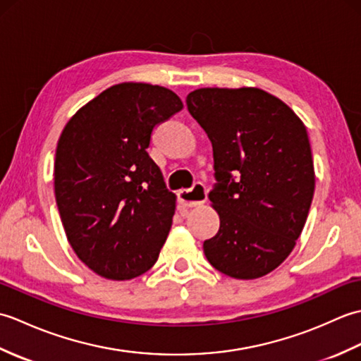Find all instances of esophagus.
<instances>
[{
	"instance_id": "34e87169",
	"label": "esophagus",
	"mask_w": 361,
	"mask_h": 361,
	"mask_svg": "<svg viewBox=\"0 0 361 361\" xmlns=\"http://www.w3.org/2000/svg\"><path fill=\"white\" fill-rule=\"evenodd\" d=\"M208 198V194H206V189L200 183L194 185L192 189H183L178 192V203L185 206V208H194V206H198L206 202Z\"/></svg>"
}]
</instances>
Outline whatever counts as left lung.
I'll return each instance as SVG.
<instances>
[{"label": "left lung", "mask_w": 361, "mask_h": 361, "mask_svg": "<svg viewBox=\"0 0 361 361\" xmlns=\"http://www.w3.org/2000/svg\"><path fill=\"white\" fill-rule=\"evenodd\" d=\"M188 110L212 144L219 233L204 240L209 264L234 279H257L295 248L309 216L315 171L307 128L260 88H200Z\"/></svg>", "instance_id": "obj_1"}]
</instances>
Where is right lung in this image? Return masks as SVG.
Instances as JSON below:
<instances>
[{"mask_svg": "<svg viewBox=\"0 0 361 361\" xmlns=\"http://www.w3.org/2000/svg\"><path fill=\"white\" fill-rule=\"evenodd\" d=\"M183 109L173 91L118 83L68 121L59 137L54 192L78 257L106 279L127 281L157 262L175 194L149 157L152 132Z\"/></svg>", "mask_w": 361, "mask_h": 361, "instance_id": "1", "label": "right lung"}]
</instances>
